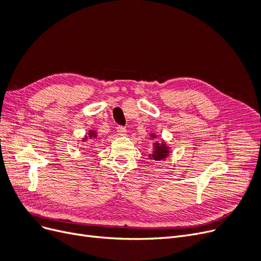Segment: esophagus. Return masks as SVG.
Instances as JSON below:
<instances>
[{
  "instance_id": "34e87169",
  "label": "esophagus",
  "mask_w": 261,
  "mask_h": 261,
  "mask_svg": "<svg viewBox=\"0 0 261 261\" xmlns=\"http://www.w3.org/2000/svg\"><path fill=\"white\" fill-rule=\"evenodd\" d=\"M116 130H117V133L120 134V135H122V136L126 135V133H127V130H126V128L124 127V126H117Z\"/></svg>"
}]
</instances>
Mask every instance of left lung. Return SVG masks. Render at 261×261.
Returning <instances> with one entry per match:
<instances>
[{
    "label": "left lung",
    "mask_w": 261,
    "mask_h": 261,
    "mask_svg": "<svg viewBox=\"0 0 261 261\" xmlns=\"http://www.w3.org/2000/svg\"><path fill=\"white\" fill-rule=\"evenodd\" d=\"M151 138H156V136L154 134H151ZM170 153L169 147L167 146V144H164L163 141L161 144L159 143H154V148H153V152L151 154H149L150 159H153L155 161H161L164 160Z\"/></svg>",
    "instance_id": "obj_1"
}]
</instances>
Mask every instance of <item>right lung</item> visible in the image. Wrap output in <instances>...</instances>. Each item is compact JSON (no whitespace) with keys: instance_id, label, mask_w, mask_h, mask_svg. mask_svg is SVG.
I'll return each instance as SVG.
<instances>
[{"instance_id":"right-lung-1","label":"right lung","mask_w":261,"mask_h":261,"mask_svg":"<svg viewBox=\"0 0 261 261\" xmlns=\"http://www.w3.org/2000/svg\"><path fill=\"white\" fill-rule=\"evenodd\" d=\"M96 137H97V133L94 132V130H90V132L88 133V136H86V137L84 138V141H85L87 138L92 139V138H96Z\"/></svg>"}]
</instances>
